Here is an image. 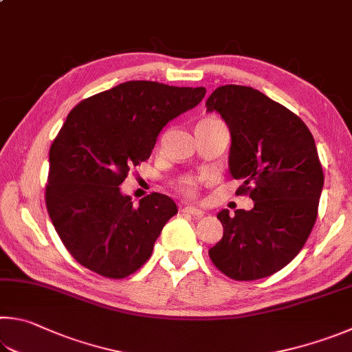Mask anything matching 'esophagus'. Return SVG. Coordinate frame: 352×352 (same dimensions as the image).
Masks as SVG:
<instances>
[{
	"label": "esophagus",
	"mask_w": 352,
	"mask_h": 352,
	"mask_svg": "<svg viewBox=\"0 0 352 352\" xmlns=\"http://www.w3.org/2000/svg\"><path fill=\"white\" fill-rule=\"evenodd\" d=\"M182 212L183 214H188V215H192V217H201L203 215V210L201 209H197V208H194V206H184L183 209H182Z\"/></svg>",
	"instance_id": "esophagus-1"
}]
</instances>
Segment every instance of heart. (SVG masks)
<instances>
[{
    "label": "heart",
    "instance_id": "1",
    "mask_svg": "<svg viewBox=\"0 0 352 352\" xmlns=\"http://www.w3.org/2000/svg\"><path fill=\"white\" fill-rule=\"evenodd\" d=\"M204 182L203 177H195V175H186V177H182L180 180H178L177 186L178 190L184 195V197H189V198H194L198 194V188L201 186V183Z\"/></svg>",
    "mask_w": 352,
    "mask_h": 352
}]
</instances>
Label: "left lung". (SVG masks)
<instances>
[{"mask_svg":"<svg viewBox=\"0 0 352 352\" xmlns=\"http://www.w3.org/2000/svg\"><path fill=\"white\" fill-rule=\"evenodd\" d=\"M206 111L228 124L229 172L254 201L251 210L217 214L223 239L209 257L234 280L272 276L302 251L317 219L323 170L314 137L296 113L248 86L217 87Z\"/></svg>","mask_w":352,"mask_h":352,"instance_id":"8db88e82","label":"left lung"}]
</instances>
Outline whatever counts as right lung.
I'll list each match as a JSON object with an SVG mask.
<instances>
[{
    "label": "right lung",
    "mask_w": 352,
    "mask_h": 352,
    "mask_svg": "<svg viewBox=\"0 0 352 352\" xmlns=\"http://www.w3.org/2000/svg\"><path fill=\"white\" fill-rule=\"evenodd\" d=\"M204 94V87L126 81L70 111L49 151L46 206L80 265L124 278L148 261L177 204L152 192L133 206L118 186L131 168L151 157L163 127Z\"/></svg>",
    "instance_id": "obj_1"
}]
</instances>
